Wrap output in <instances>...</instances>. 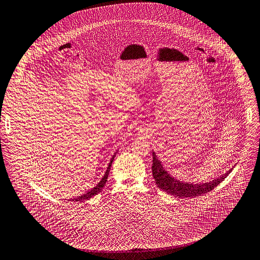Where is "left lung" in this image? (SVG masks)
<instances>
[{"instance_id":"1","label":"left lung","mask_w":260,"mask_h":260,"mask_svg":"<svg viewBox=\"0 0 260 260\" xmlns=\"http://www.w3.org/2000/svg\"><path fill=\"white\" fill-rule=\"evenodd\" d=\"M152 176L157 187L164 192H167L170 195H174L180 198H193L212 191L232 171V169H230L227 171V173L221 175L219 178L205 183L194 184L191 182H181L171 176L162 168V165L154 152H152Z\"/></svg>"}]
</instances>
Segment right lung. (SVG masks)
<instances>
[{"mask_svg": "<svg viewBox=\"0 0 260 260\" xmlns=\"http://www.w3.org/2000/svg\"><path fill=\"white\" fill-rule=\"evenodd\" d=\"M114 157H115V155H113V157L111 158V161H110V164H109V166H108V168H107V171H106V173H105V175H104V177L102 178V180L99 182V184L96 185V186H94L92 190H90L89 192H87L86 194H84V195H82V196H80V197H78V198H75V199H73V201H83V200H87V199H89V198H91V197H93L94 195H96V194H99L103 188H104V186H105V184H106V182H107V179H108V175H109V172H110V169H111V166H112V162H113V159H114Z\"/></svg>", "mask_w": 260, "mask_h": 260, "instance_id": "right-lung-1", "label": "right lung"}]
</instances>
